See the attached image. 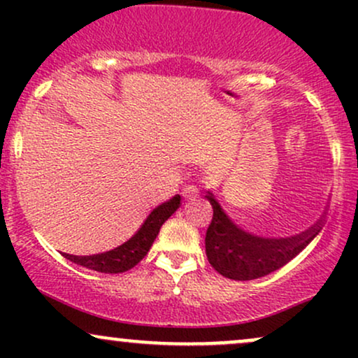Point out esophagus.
Masks as SVG:
<instances>
[{"label": "esophagus", "mask_w": 358, "mask_h": 358, "mask_svg": "<svg viewBox=\"0 0 358 358\" xmlns=\"http://www.w3.org/2000/svg\"><path fill=\"white\" fill-rule=\"evenodd\" d=\"M182 193H183V199L192 200V199H195V196L200 195V190H199V187H195V185H187V187L183 188Z\"/></svg>", "instance_id": "obj_1"}]
</instances>
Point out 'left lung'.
Masks as SVG:
<instances>
[{
	"mask_svg": "<svg viewBox=\"0 0 358 358\" xmlns=\"http://www.w3.org/2000/svg\"><path fill=\"white\" fill-rule=\"evenodd\" d=\"M213 217L205 236V252L212 268L236 281L266 276L296 257L318 236L323 220L310 231L286 239H266L237 225L208 192Z\"/></svg>",
	"mask_w": 358,
	"mask_h": 358,
	"instance_id": "left-lung-1",
	"label": "left lung"
}]
</instances>
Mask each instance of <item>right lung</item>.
<instances>
[{
    "mask_svg": "<svg viewBox=\"0 0 358 358\" xmlns=\"http://www.w3.org/2000/svg\"><path fill=\"white\" fill-rule=\"evenodd\" d=\"M180 202H182V196L175 195L173 199H170L168 202L158 205V207L148 215V219L145 220V224L141 225V229H139L129 241L121 244L116 249L108 250V252L94 254V256H72V254L65 252L64 256L67 257L69 261L82 266V268L97 271V273H124V271L134 268V266L146 256L148 250L153 245L162 225L165 224V222L176 212V208L182 205Z\"/></svg>",
    "mask_w": 358,
    "mask_h": 358,
    "instance_id": "1",
    "label": "right lung"
}]
</instances>
